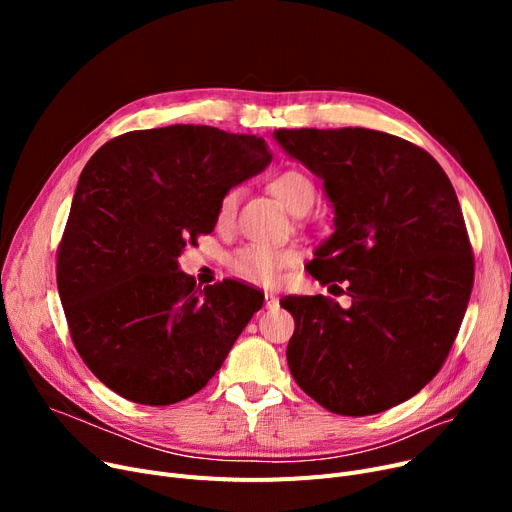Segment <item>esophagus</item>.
Returning <instances> with one entry per match:
<instances>
[{"instance_id":"esophagus-1","label":"esophagus","mask_w":512,"mask_h":512,"mask_svg":"<svg viewBox=\"0 0 512 512\" xmlns=\"http://www.w3.org/2000/svg\"><path fill=\"white\" fill-rule=\"evenodd\" d=\"M280 305V299L272 292H265V309H276Z\"/></svg>"}]
</instances>
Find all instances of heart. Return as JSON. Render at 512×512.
I'll return each mask as SVG.
<instances>
[{
    "instance_id": "heart-1",
    "label": "heart",
    "mask_w": 512,
    "mask_h": 512,
    "mask_svg": "<svg viewBox=\"0 0 512 512\" xmlns=\"http://www.w3.org/2000/svg\"><path fill=\"white\" fill-rule=\"evenodd\" d=\"M270 193L292 213L307 211L315 201V184L301 170H280L270 182ZM238 188H228L220 197L218 209H215V222L226 228L232 224L238 207ZM301 253L294 247H267V245H245L230 253L228 267L230 272L242 280L253 284H274L288 267L299 263Z\"/></svg>"
}]
</instances>
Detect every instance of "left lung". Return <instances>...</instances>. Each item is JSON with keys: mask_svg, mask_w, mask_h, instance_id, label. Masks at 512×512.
<instances>
[{"mask_svg": "<svg viewBox=\"0 0 512 512\" xmlns=\"http://www.w3.org/2000/svg\"><path fill=\"white\" fill-rule=\"evenodd\" d=\"M276 139L324 180L336 211L309 274L330 290L344 282L353 301L280 303L294 317L292 378L336 415L392 409L434 380L469 305L475 259L459 199L432 155L388 132L280 128Z\"/></svg>", "mask_w": 512, "mask_h": 512, "instance_id": "1", "label": "left lung"}]
</instances>
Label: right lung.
<instances>
[{"label": "right lung", "instance_id": "1", "mask_svg": "<svg viewBox=\"0 0 512 512\" xmlns=\"http://www.w3.org/2000/svg\"><path fill=\"white\" fill-rule=\"evenodd\" d=\"M270 161L255 134L191 124L124 132L87 161L56 274L70 338L107 388L166 407L222 367L261 303L234 280L197 288L178 257L213 232L228 188Z\"/></svg>", "mask_w": 512, "mask_h": 512}]
</instances>
